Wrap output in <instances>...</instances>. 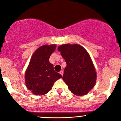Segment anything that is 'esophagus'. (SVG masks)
<instances>
[{
	"label": "esophagus",
	"mask_w": 121,
	"mask_h": 121,
	"mask_svg": "<svg viewBox=\"0 0 121 121\" xmlns=\"http://www.w3.org/2000/svg\"><path fill=\"white\" fill-rule=\"evenodd\" d=\"M60 73L61 75L62 76H63V74H64V72H63V71H62V70L60 71Z\"/></svg>",
	"instance_id": "1"
}]
</instances>
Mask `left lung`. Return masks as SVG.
I'll list each match as a JSON object with an SVG mask.
<instances>
[{
  "label": "left lung",
  "mask_w": 121,
  "mask_h": 121,
  "mask_svg": "<svg viewBox=\"0 0 121 121\" xmlns=\"http://www.w3.org/2000/svg\"><path fill=\"white\" fill-rule=\"evenodd\" d=\"M57 49L67 64L62 79L69 90L77 96L87 94L96 80L95 69L89 54L77 44H64Z\"/></svg>",
  "instance_id": "obj_1"
}]
</instances>
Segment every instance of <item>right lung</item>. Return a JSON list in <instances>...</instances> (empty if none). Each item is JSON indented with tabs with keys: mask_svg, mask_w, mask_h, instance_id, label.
Instances as JSON below:
<instances>
[{
	"mask_svg": "<svg viewBox=\"0 0 121 121\" xmlns=\"http://www.w3.org/2000/svg\"><path fill=\"white\" fill-rule=\"evenodd\" d=\"M56 45H43L39 48L32 56L25 72L26 86L35 95H43L50 91L55 82L61 78L55 71L54 66L49 62Z\"/></svg>",
	"mask_w": 121,
	"mask_h": 121,
	"instance_id": "add662e5",
	"label": "right lung"
}]
</instances>
